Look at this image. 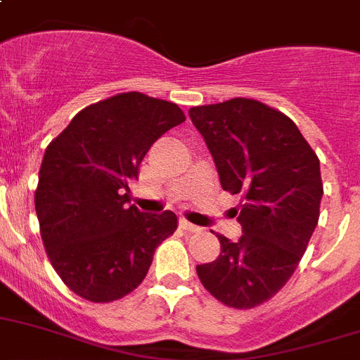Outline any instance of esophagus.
<instances>
[{
    "mask_svg": "<svg viewBox=\"0 0 360 360\" xmlns=\"http://www.w3.org/2000/svg\"><path fill=\"white\" fill-rule=\"evenodd\" d=\"M180 227H182V229H186V231H189V233L200 231V227L195 226V224H191V222H187L186 218H180Z\"/></svg>",
    "mask_w": 360,
    "mask_h": 360,
    "instance_id": "obj_1",
    "label": "esophagus"
}]
</instances>
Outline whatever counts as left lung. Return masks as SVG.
Returning a JSON list of instances; mask_svg holds the SVG:
<instances>
[{
	"mask_svg": "<svg viewBox=\"0 0 360 360\" xmlns=\"http://www.w3.org/2000/svg\"><path fill=\"white\" fill-rule=\"evenodd\" d=\"M189 116L224 191L242 195L244 233L236 242L217 235L220 255L196 273L222 304L255 308L282 290L308 248L324 193L321 164L293 120L262 101L233 98L191 107Z\"/></svg>",
	"mask_w": 360,
	"mask_h": 360,
	"instance_id": "1",
	"label": "left lung"
}]
</instances>
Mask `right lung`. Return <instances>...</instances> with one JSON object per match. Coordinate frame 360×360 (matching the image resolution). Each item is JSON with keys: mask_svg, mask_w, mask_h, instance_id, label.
Masks as SVG:
<instances>
[{"mask_svg": "<svg viewBox=\"0 0 360 360\" xmlns=\"http://www.w3.org/2000/svg\"><path fill=\"white\" fill-rule=\"evenodd\" d=\"M182 122L176 103L122 92L79 110L45 149L34 195L39 233L52 268L82 299L131 293L176 229L173 211L129 205V184L150 146Z\"/></svg>", "mask_w": 360, "mask_h": 360, "instance_id": "1", "label": "right lung"}]
</instances>
